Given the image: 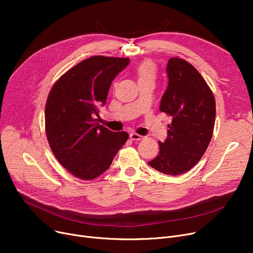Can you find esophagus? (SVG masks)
<instances>
[{"mask_svg": "<svg viewBox=\"0 0 253 253\" xmlns=\"http://www.w3.org/2000/svg\"><path fill=\"white\" fill-rule=\"evenodd\" d=\"M130 138H131V140H141L143 138V136H141L137 133H134V132H132V133H130Z\"/></svg>", "mask_w": 253, "mask_h": 253, "instance_id": "obj_1", "label": "esophagus"}]
</instances>
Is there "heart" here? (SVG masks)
Listing matches in <instances>:
<instances>
[{"instance_id": "b5f03b06", "label": "heart", "mask_w": 253, "mask_h": 253, "mask_svg": "<svg viewBox=\"0 0 253 253\" xmlns=\"http://www.w3.org/2000/svg\"><path fill=\"white\" fill-rule=\"evenodd\" d=\"M136 74L138 77V81L140 80H149L154 79L156 77V70L155 65L151 61H144L138 65L136 69Z\"/></svg>"}]
</instances>
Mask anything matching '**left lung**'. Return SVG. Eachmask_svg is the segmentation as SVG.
<instances>
[{
    "label": "left lung",
    "instance_id": "8db88e82",
    "mask_svg": "<svg viewBox=\"0 0 253 253\" xmlns=\"http://www.w3.org/2000/svg\"><path fill=\"white\" fill-rule=\"evenodd\" d=\"M167 89L160 111L172 117L168 136L159 141L149 165L161 173L179 175L192 169L206 152L215 122V99L204 78L179 57L168 60Z\"/></svg>",
    "mask_w": 253,
    "mask_h": 253
}]
</instances>
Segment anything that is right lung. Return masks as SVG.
Masks as SVG:
<instances>
[{
	"mask_svg": "<svg viewBox=\"0 0 253 253\" xmlns=\"http://www.w3.org/2000/svg\"><path fill=\"white\" fill-rule=\"evenodd\" d=\"M129 58L92 56L63 74L51 88L45 108L46 136L58 162L74 176L92 180L109 169L128 139L125 131L99 125L115 77Z\"/></svg>",
	"mask_w": 253,
	"mask_h": 253,
	"instance_id": "obj_1",
	"label": "right lung"
}]
</instances>
